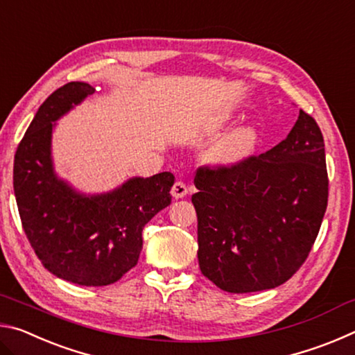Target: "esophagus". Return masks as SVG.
<instances>
[{"mask_svg":"<svg viewBox=\"0 0 355 355\" xmlns=\"http://www.w3.org/2000/svg\"><path fill=\"white\" fill-rule=\"evenodd\" d=\"M171 194L173 199H183V197L188 194V186H186L183 182H177L172 186Z\"/></svg>","mask_w":355,"mask_h":355,"instance_id":"1","label":"esophagus"}]
</instances>
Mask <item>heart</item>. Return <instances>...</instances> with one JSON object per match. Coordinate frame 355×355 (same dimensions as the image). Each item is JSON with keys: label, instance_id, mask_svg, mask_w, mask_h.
I'll return each mask as SVG.
<instances>
[{"label": "heart", "instance_id": "1", "mask_svg": "<svg viewBox=\"0 0 355 355\" xmlns=\"http://www.w3.org/2000/svg\"><path fill=\"white\" fill-rule=\"evenodd\" d=\"M230 116H220L216 119V125L230 123ZM261 133L255 125L243 123L227 131L218 141H214L203 155V161L216 169H233L244 164L260 147Z\"/></svg>", "mask_w": 355, "mask_h": 355}]
</instances>
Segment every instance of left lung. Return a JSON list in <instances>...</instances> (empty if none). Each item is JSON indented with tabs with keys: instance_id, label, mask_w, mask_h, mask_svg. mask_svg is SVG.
<instances>
[{
	"instance_id": "1",
	"label": "left lung",
	"mask_w": 355,
	"mask_h": 355,
	"mask_svg": "<svg viewBox=\"0 0 355 355\" xmlns=\"http://www.w3.org/2000/svg\"><path fill=\"white\" fill-rule=\"evenodd\" d=\"M202 274L228 293L271 290L309 257L327 208L322 133L299 111L286 139L233 169L197 171Z\"/></svg>"
}]
</instances>
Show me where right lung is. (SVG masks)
Wrapping results in <instances>:
<instances>
[{
  "mask_svg": "<svg viewBox=\"0 0 355 355\" xmlns=\"http://www.w3.org/2000/svg\"><path fill=\"white\" fill-rule=\"evenodd\" d=\"M94 92L91 84L71 81L42 103L17 148L14 192L23 230L48 271L76 285L105 286L136 266L142 228L171 205L175 177H131L112 191L86 194L58 175L56 122Z\"/></svg>",
  "mask_w": 355,
  "mask_h": 355,
  "instance_id": "1",
  "label": "right lung"
}]
</instances>
